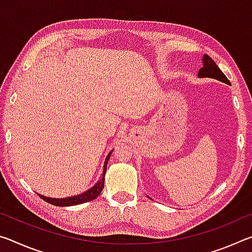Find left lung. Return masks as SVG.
Instances as JSON below:
<instances>
[{
  "mask_svg": "<svg viewBox=\"0 0 252 252\" xmlns=\"http://www.w3.org/2000/svg\"><path fill=\"white\" fill-rule=\"evenodd\" d=\"M198 78H211L229 84V80L227 79V76L222 73V71L219 69L215 61L207 54H203L202 57V67L199 69Z\"/></svg>",
  "mask_w": 252,
  "mask_h": 252,
  "instance_id": "8db88e82",
  "label": "left lung"
}]
</instances>
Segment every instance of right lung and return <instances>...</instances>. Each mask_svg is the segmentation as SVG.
<instances>
[{
	"label": "right lung",
	"instance_id": "right-lung-1",
	"mask_svg": "<svg viewBox=\"0 0 252 252\" xmlns=\"http://www.w3.org/2000/svg\"><path fill=\"white\" fill-rule=\"evenodd\" d=\"M113 152V149L109 152V155L106 156L104 164H103V171H102V174L100 176V179L97 180L94 186L91 187L90 189H88L87 191H84L83 193L76 194V195H72V197L69 198H50V197H44L40 193L39 197L44 200V201L49 202L53 206L57 207H70V206H76V204H81V203H85L91 201V200L95 199L96 197H99V194L101 193L102 189L104 187V177H105V172H106V167H108V161L111 157V153Z\"/></svg>",
	"mask_w": 252,
	"mask_h": 252
}]
</instances>
